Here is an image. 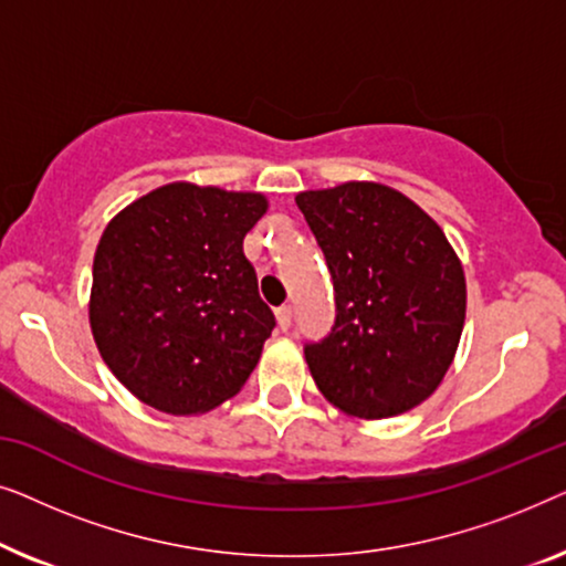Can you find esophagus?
Segmentation results:
<instances>
[{"label": "esophagus", "instance_id": "34e87169", "mask_svg": "<svg viewBox=\"0 0 566 566\" xmlns=\"http://www.w3.org/2000/svg\"><path fill=\"white\" fill-rule=\"evenodd\" d=\"M275 319H277V327L285 332V329L291 327V322H293V308L291 306H281L275 312Z\"/></svg>", "mask_w": 566, "mask_h": 566}]
</instances>
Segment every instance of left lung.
Segmentation results:
<instances>
[{
    "label": "left lung",
    "instance_id": "left-lung-1",
    "mask_svg": "<svg viewBox=\"0 0 566 566\" xmlns=\"http://www.w3.org/2000/svg\"><path fill=\"white\" fill-rule=\"evenodd\" d=\"M335 283V327L304 347L324 399L358 420L422 405L467 319V277L443 229L405 192L343 182L296 196Z\"/></svg>",
    "mask_w": 566,
    "mask_h": 566
}]
</instances>
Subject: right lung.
Here are the masks:
<instances>
[{
	"label": "right lung",
	"instance_id": "obj_1",
	"mask_svg": "<svg viewBox=\"0 0 566 566\" xmlns=\"http://www.w3.org/2000/svg\"><path fill=\"white\" fill-rule=\"evenodd\" d=\"M265 211L262 192L169 182L105 227L90 327L107 368L144 405L203 415L247 384L275 327L242 250Z\"/></svg>",
	"mask_w": 566,
	"mask_h": 566
}]
</instances>
